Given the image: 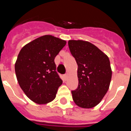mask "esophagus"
Wrapping results in <instances>:
<instances>
[{
    "mask_svg": "<svg viewBox=\"0 0 131 131\" xmlns=\"http://www.w3.org/2000/svg\"><path fill=\"white\" fill-rule=\"evenodd\" d=\"M67 77H68V74H65V75H64V78L65 80L67 79Z\"/></svg>",
    "mask_w": 131,
    "mask_h": 131,
    "instance_id": "obj_1",
    "label": "esophagus"
}]
</instances>
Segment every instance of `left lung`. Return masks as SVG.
Masks as SVG:
<instances>
[{"mask_svg": "<svg viewBox=\"0 0 131 131\" xmlns=\"http://www.w3.org/2000/svg\"><path fill=\"white\" fill-rule=\"evenodd\" d=\"M68 46L78 65L79 85L72 91L73 101L81 108H93L109 89L112 75L109 58L88 41L71 40Z\"/></svg>", "mask_w": 131, "mask_h": 131, "instance_id": "left-lung-1", "label": "left lung"}]
</instances>
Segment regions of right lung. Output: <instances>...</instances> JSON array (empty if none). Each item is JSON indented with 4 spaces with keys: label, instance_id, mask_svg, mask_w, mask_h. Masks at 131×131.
<instances>
[{
    "label": "right lung",
    "instance_id": "add662e5",
    "mask_svg": "<svg viewBox=\"0 0 131 131\" xmlns=\"http://www.w3.org/2000/svg\"><path fill=\"white\" fill-rule=\"evenodd\" d=\"M65 40L43 35L21 49L15 63L19 86L29 99L37 104L54 100L63 83L56 72L54 58L66 45Z\"/></svg>",
    "mask_w": 131,
    "mask_h": 131
}]
</instances>
